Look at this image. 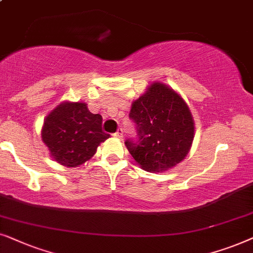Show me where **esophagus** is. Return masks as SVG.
Segmentation results:
<instances>
[{"label":"esophagus","mask_w":253,"mask_h":253,"mask_svg":"<svg viewBox=\"0 0 253 253\" xmlns=\"http://www.w3.org/2000/svg\"><path fill=\"white\" fill-rule=\"evenodd\" d=\"M114 136L116 137H118V139H123V136H124V134H123V128H119L118 129V132L114 134Z\"/></svg>","instance_id":"esophagus-1"}]
</instances>
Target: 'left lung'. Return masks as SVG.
<instances>
[{
    "label": "left lung",
    "mask_w": 253,
    "mask_h": 253,
    "mask_svg": "<svg viewBox=\"0 0 253 253\" xmlns=\"http://www.w3.org/2000/svg\"><path fill=\"white\" fill-rule=\"evenodd\" d=\"M129 118L136 124L139 140L125 144L141 169L164 172L187 156L194 139V120L186 102L172 87L151 83L132 103Z\"/></svg>",
    "instance_id": "8db88e82"
}]
</instances>
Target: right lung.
<instances>
[{
  "instance_id": "right-lung-1",
  "label": "right lung",
  "mask_w": 253,
  "mask_h": 253,
  "mask_svg": "<svg viewBox=\"0 0 253 253\" xmlns=\"http://www.w3.org/2000/svg\"><path fill=\"white\" fill-rule=\"evenodd\" d=\"M102 121V116L90 112L86 103L65 100L43 120L42 142L59 164L67 168L80 167L110 137L103 132Z\"/></svg>"
}]
</instances>
